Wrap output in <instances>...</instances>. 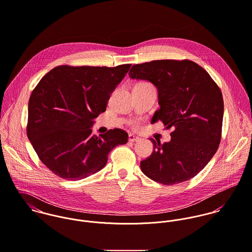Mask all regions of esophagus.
<instances>
[{
	"label": "esophagus",
	"mask_w": 252,
	"mask_h": 252,
	"mask_svg": "<svg viewBox=\"0 0 252 252\" xmlns=\"http://www.w3.org/2000/svg\"><path fill=\"white\" fill-rule=\"evenodd\" d=\"M139 140H140V138L138 136H135L134 134H129L128 135V141H130V142H137Z\"/></svg>",
	"instance_id": "1"
}]
</instances>
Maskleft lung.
<instances>
[{"instance_id": "8db88e82", "label": "left lung", "mask_w": 252, "mask_h": 252, "mask_svg": "<svg viewBox=\"0 0 252 252\" xmlns=\"http://www.w3.org/2000/svg\"><path fill=\"white\" fill-rule=\"evenodd\" d=\"M131 79L146 80L158 90V104L152 124L172 127L169 142L150 138L154 151L141 160L152 180L173 185L195 177L217 151L224 114L220 89L209 74L190 60H153L133 65Z\"/></svg>"}]
</instances>
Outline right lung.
Listing matches in <instances>:
<instances>
[{
    "label": "right lung",
    "instance_id": "1",
    "mask_svg": "<svg viewBox=\"0 0 252 252\" xmlns=\"http://www.w3.org/2000/svg\"><path fill=\"white\" fill-rule=\"evenodd\" d=\"M130 66H57L32 92L27 136L55 175L84 179L105 166L116 146L127 142L128 134L121 128L97 136L93 135L92 126Z\"/></svg>",
    "mask_w": 252,
    "mask_h": 252
}]
</instances>
